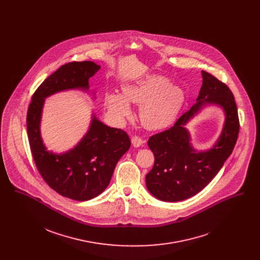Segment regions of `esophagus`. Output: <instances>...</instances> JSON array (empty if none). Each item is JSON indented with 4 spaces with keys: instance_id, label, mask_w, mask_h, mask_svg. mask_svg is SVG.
<instances>
[{
    "instance_id": "obj_1",
    "label": "esophagus",
    "mask_w": 260,
    "mask_h": 260,
    "mask_svg": "<svg viewBox=\"0 0 260 260\" xmlns=\"http://www.w3.org/2000/svg\"><path fill=\"white\" fill-rule=\"evenodd\" d=\"M131 142H132V145H133L134 147H140V146L143 144V140H142L140 137H138V136L132 137Z\"/></svg>"
}]
</instances>
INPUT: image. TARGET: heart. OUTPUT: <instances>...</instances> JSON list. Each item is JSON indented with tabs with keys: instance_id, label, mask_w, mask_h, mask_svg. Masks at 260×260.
Here are the masks:
<instances>
[{
	"instance_id": "1",
	"label": "heart",
	"mask_w": 260,
	"mask_h": 260,
	"mask_svg": "<svg viewBox=\"0 0 260 260\" xmlns=\"http://www.w3.org/2000/svg\"><path fill=\"white\" fill-rule=\"evenodd\" d=\"M185 101L182 89L171 86L161 75L150 74L123 87V96L109 93L105 97L108 111L122 120L131 115L129 103L140 105L141 123L150 130H160L171 125L177 118Z\"/></svg>"
}]
</instances>
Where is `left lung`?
Wrapping results in <instances>:
<instances>
[{"label":"left lung","mask_w":260,"mask_h":260,"mask_svg":"<svg viewBox=\"0 0 260 260\" xmlns=\"http://www.w3.org/2000/svg\"><path fill=\"white\" fill-rule=\"evenodd\" d=\"M201 74L203 81L197 103L173 127L149 138L155 162L146 175V186L153 196L162 201H182L200 192L219 172L237 141L239 119L232 92L214 76L205 71ZM206 105L219 106L225 120L215 146L197 151L189 143L190 137L185 125Z\"/></svg>","instance_id":"obj_1"}]
</instances>
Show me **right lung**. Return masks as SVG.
<instances>
[{
    "label": "right lung",
    "instance_id": "1",
    "mask_svg": "<svg viewBox=\"0 0 260 260\" xmlns=\"http://www.w3.org/2000/svg\"><path fill=\"white\" fill-rule=\"evenodd\" d=\"M100 70L92 61L71 62L50 75L32 97L27 113L29 143L38 171L45 182L60 195L90 200L109 185L115 166L128 151L131 141L121 129L111 128L95 114L88 132L74 148L61 154L48 151L41 137V118L45 98L66 90H89V79Z\"/></svg>",
    "mask_w": 260,
    "mask_h": 260
}]
</instances>
